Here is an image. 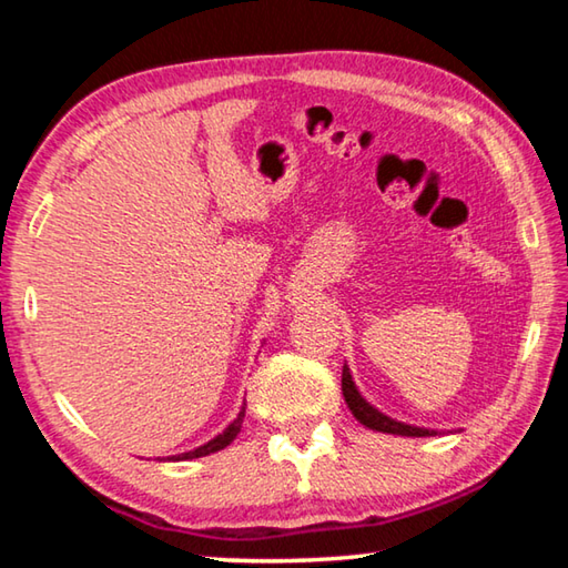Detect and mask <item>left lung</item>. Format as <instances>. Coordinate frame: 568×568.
Masks as SVG:
<instances>
[{
    "label": "left lung",
    "mask_w": 568,
    "mask_h": 568,
    "mask_svg": "<svg viewBox=\"0 0 568 568\" xmlns=\"http://www.w3.org/2000/svg\"><path fill=\"white\" fill-rule=\"evenodd\" d=\"M341 386H343V396L345 403H348V408L353 410V416L358 418L363 426H368L373 430H383V434H396V436H430L434 430L428 428H416V426H406V423H398L388 416H383L381 410H376L371 406V403H365V398L355 388V383L351 378V371L348 365H343V378H341Z\"/></svg>",
    "instance_id": "left-lung-1"
}]
</instances>
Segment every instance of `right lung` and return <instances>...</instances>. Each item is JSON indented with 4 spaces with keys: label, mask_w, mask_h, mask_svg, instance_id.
I'll return each mask as SVG.
<instances>
[{
    "label": "right lung",
    "mask_w": 568,
    "mask_h": 568,
    "mask_svg": "<svg viewBox=\"0 0 568 568\" xmlns=\"http://www.w3.org/2000/svg\"><path fill=\"white\" fill-rule=\"evenodd\" d=\"M243 418H245V408L237 413V418L230 423V426L223 430V434H220L217 438H213L210 440V444H205V446H200V448H195V450H190V454H182V456H172V460H187V458H200V456H210V454H215V450H223L225 446H230L235 440V436L240 434V426H243Z\"/></svg>",
    "instance_id": "right-lung-1"
}]
</instances>
